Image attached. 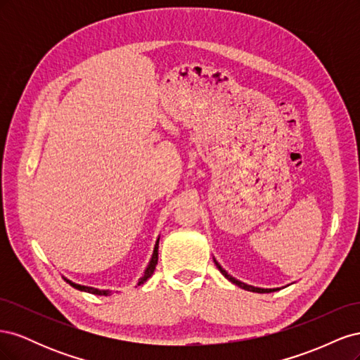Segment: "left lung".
<instances>
[{
  "mask_svg": "<svg viewBox=\"0 0 360 360\" xmlns=\"http://www.w3.org/2000/svg\"><path fill=\"white\" fill-rule=\"evenodd\" d=\"M213 261H214V264H216V267L219 269V271L221 274L230 281V282H233V284H236L237 287H240L242 290H246V291H252V292H259V294H263V292H274V291H278V290H281V288H261V287H254V285H249V284H245V282H242V281H238V279H236V278H233L230 274H228V271L217 263L216 261V258H213Z\"/></svg>",
  "mask_w": 360,
  "mask_h": 360,
  "instance_id": "8db88e82",
  "label": "left lung"
}]
</instances>
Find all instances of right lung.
<instances>
[{
	"mask_svg": "<svg viewBox=\"0 0 360 360\" xmlns=\"http://www.w3.org/2000/svg\"><path fill=\"white\" fill-rule=\"evenodd\" d=\"M159 238L160 237H158V240H156V243H155V248H153V254H151V258H150V261H148V264H147V267H146V270H144V274H143V276H141L139 279H138V284L136 285H141V284H144V282L148 279V278H151V275H153V271H155V269H156V264H158V249H159ZM64 278V281L68 282V284H70L73 288H76V290H79V291H85V292H91V294H96V296H111V290H101V288H96V287H89V285H81V284H76V282H73V281H70L69 278H66V276H63Z\"/></svg>",
	"mask_w": 360,
	"mask_h": 360,
	"instance_id": "1",
	"label": "right lung"
}]
</instances>
